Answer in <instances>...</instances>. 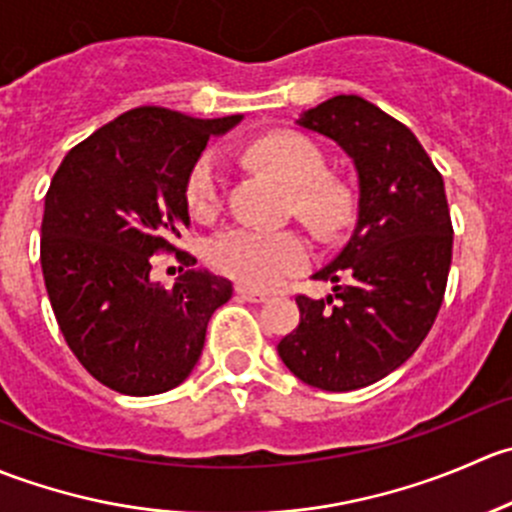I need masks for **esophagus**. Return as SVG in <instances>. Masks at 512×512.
Segmentation results:
<instances>
[{"instance_id":"obj_1","label":"esophagus","mask_w":512,"mask_h":512,"mask_svg":"<svg viewBox=\"0 0 512 512\" xmlns=\"http://www.w3.org/2000/svg\"><path fill=\"white\" fill-rule=\"evenodd\" d=\"M235 294L242 299V302H252V304L267 302V294L265 292H257V289H247V287H242V285L235 289Z\"/></svg>"}]
</instances>
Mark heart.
Segmentation results:
<instances>
[{
    "instance_id": "b5f03b06",
    "label": "heart",
    "mask_w": 512,
    "mask_h": 512,
    "mask_svg": "<svg viewBox=\"0 0 512 512\" xmlns=\"http://www.w3.org/2000/svg\"><path fill=\"white\" fill-rule=\"evenodd\" d=\"M250 156L292 188V205L314 230L334 232L344 225L352 198L337 178L324 173V156L299 133H270L252 143ZM185 203L198 218H210L223 203V170L215 151L203 153L185 178ZM205 257L223 275L252 289H272L302 272L312 260V247L302 232L262 230L230 225L215 232Z\"/></svg>"
}]
</instances>
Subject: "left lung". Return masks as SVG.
<instances>
[{"label": "left lung", "instance_id": "left-lung-1", "mask_svg": "<svg viewBox=\"0 0 512 512\" xmlns=\"http://www.w3.org/2000/svg\"><path fill=\"white\" fill-rule=\"evenodd\" d=\"M297 123L354 160L359 215L314 275L334 282V294H297L299 324L277 352L304 384L354 391L399 369L436 322L453 255L446 188L414 133L361 96L329 98Z\"/></svg>", "mask_w": 512, "mask_h": 512}]
</instances>
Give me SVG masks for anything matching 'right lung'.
Instances as JSON below:
<instances>
[{
    "label": "right lung",
    "mask_w": 512,
    "mask_h": 512,
    "mask_svg": "<svg viewBox=\"0 0 512 512\" xmlns=\"http://www.w3.org/2000/svg\"><path fill=\"white\" fill-rule=\"evenodd\" d=\"M240 118L131 108L71 148L51 178L41 220L51 309L81 366L118 394L153 396L183 384L210 317L232 297L230 282L193 270L195 257L175 240L190 225V168L210 136ZM160 251H175L186 267L170 290L150 280Z\"/></svg>",
    "instance_id": "obj_1"
}]
</instances>
